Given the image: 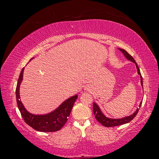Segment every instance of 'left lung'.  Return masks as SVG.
<instances>
[{"label":"left lung","mask_w":159,"mask_h":159,"mask_svg":"<svg viewBox=\"0 0 159 159\" xmlns=\"http://www.w3.org/2000/svg\"><path fill=\"white\" fill-rule=\"evenodd\" d=\"M118 50L121 51L122 53L124 55L126 59H128L129 61H133V63L135 64L137 70H138V74L140 76L141 85L142 86V88H143V82H142V77L140 73V71H139V67L138 66V64H137L136 61H134V58L132 57L130 54H128L127 52H126L125 50L121 49V48H118ZM141 104H142V102H140V104H139V107H141ZM138 111H139V108L137 109L136 111H134L133 114L128 116L123 117L121 118H111L107 117L102 112L100 108H99V107L98 105V104H97L95 102H93V112H94V114L95 116L96 120H98V122L100 123L102 125L105 126V127H114V126H118V125H120L123 124H125V123H128L130 121H131V120L135 117V116L138 114Z\"/></svg>","instance_id":"1"}]
</instances>
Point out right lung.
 Returning <instances> with one entry per match:
<instances>
[{
  "mask_svg": "<svg viewBox=\"0 0 159 159\" xmlns=\"http://www.w3.org/2000/svg\"><path fill=\"white\" fill-rule=\"evenodd\" d=\"M32 59H34V57L31 58L30 60ZM24 69L25 68L21 69L16 88V99L21 116L23 117L26 124L37 131L50 133V132L60 130L68 120V117L73 108L74 104L78 98V95H75L66 99L57 109L48 114L41 115L31 114L26 109L20 100V87L23 80Z\"/></svg>",
  "mask_w": 159,
  "mask_h": 159,
  "instance_id": "add662e5",
  "label": "right lung"
}]
</instances>
